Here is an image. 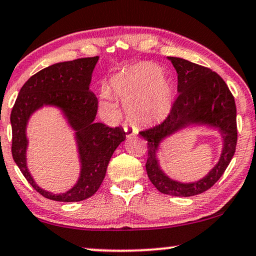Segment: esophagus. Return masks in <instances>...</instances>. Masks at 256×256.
Here are the masks:
<instances>
[{"mask_svg":"<svg viewBox=\"0 0 256 256\" xmlns=\"http://www.w3.org/2000/svg\"><path fill=\"white\" fill-rule=\"evenodd\" d=\"M123 129H124V134H126V136H127V138H130V136H133V135L138 134V129L134 128V127H129V126H124V127H123Z\"/></svg>","mask_w":256,"mask_h":256,"instance_id":"34e87169","label":"esophagus"}]
</instances>
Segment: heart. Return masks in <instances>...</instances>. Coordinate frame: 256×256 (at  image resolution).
Wrapping results in <instances>:
<instances>
[{"instance_id": "heart-1", "label": "heart", "mask_w": 256, "mask_h": 256, "mask_svg": "<svg viewBox=\"0 0 256 256\" xmlns=\"http://www.w3.org/2000/svg\"><path fill=\"white\" fill-rule=\"evenodd\" d=\"M109 90L126 103V110L132 118L144 123L165 118L174 98L171 80L152 62L123 68L112 77ZM100 96L104 102L112 98L108 90H102Z\"/></svg>"}]
</instances>
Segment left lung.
<instances>
[{
  "label": "left lung",
  "mask_w": 256,
  "mask_h": 256,
  "mask_svg": "<svg viewBox=\"0 0 256 256\" xmlns=\"http://www.w3.org/2000/svg\"><path fill=\"white\" fill-rule=\"evenodd\" d=\"M168 59L178 74V96L162 122L138 134L147 140L146 171L152 184L162 194L191 197L212 188L234 156L238 142L236 106L228 85L216 72L182 58L168 56ZM188 122H205L218 128L225 147L219 164L209 175L196 183L182 184L163 174L157 165L155 152L162 138Z\"/></svg>",
  "instance_id": "left-lung-1"
}]
</instances>
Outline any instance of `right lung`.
Returning a JSON list of instances; mask_svg holds the SVG:
<instances>
[{"label":"right lung","mask_w":256,"mask_h":256,"mask_svg":"<svg viewBox=\"0 0 256 256\" xmlns=\"http://www.w3.org/2000/svg\"><path fill=\"white\" fill-rule=\"evenodd\" d=\"M98 56L58 62L33 74L20 92L10 114L12 154L22 174L36 191L56 202H80L94 194L106 176L112 153L122 141L124 130L94 122L98 100L89 90L91 74ZM45 104L59 106L76 130L82 171L71 190L53 195L40 189L31 178L26 164V126L29 116Z\"/></svg>","instance_id":"1"}]
</instances>
